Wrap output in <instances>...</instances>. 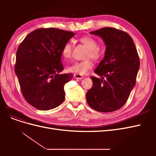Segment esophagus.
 Returning <instances> with one entry per match:
<instances>
[{
  "label": "esophagus",
  "instance_id": "esophagus-1",
  "mask_svg": "<svg viewBox=\"0 0 156 156\" xmlns=\"http://www.w3.org/2000/svg\"><path fill=\"white\" fill-rule=\"evenodd\" d=\"M74 77L77 79H82L83 78H84V76L80 74H77V73H75L74 74Z\"/></svg>",
  "mask_w": 156,
  "mask_h": 156
}]
</instances>
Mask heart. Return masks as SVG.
I'll list each match as a JSON object with an SVG mask.
<instances>
[{
    "mask_svg": "<svg viewBox=\"0 0 156 156\" xmlns=\"http://www.w3.org/2000/svg\"><path fill=\"white\" fill-rule=\"evenodd\" d=\"M80 41L88 49L86 58H90L92 60L98 61L102 57L103 51L100 47L98 46V41L94 37L89 36H83L80 38ZM72 44L71 42H67L64 44L62 49V55L66 59L69 58L72 56ZM93 67V63L90 59L84 60L81 62H76L67 67L68 72L76 73L80 75L86 74Z\"/></svg>",
    "mask_w": 156,
    "mask_h": 156,
    "instance_id": "heart-1",
    "label": "heart"
}]
</instances>
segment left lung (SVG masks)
Returning <instances> with one entry per match:
<instances>
[{
	"instance_id": "8db88e82",
	"label": "left lung",
	"mask_w": 156,
	"mask_h": 156,
	"mask_svg": "<svg viewBox=\"0 0 156 156\" xmlns=\"http://www.w3.org/2000/svg\"><path fill=\"white\" fill-rule=\"evenodd\" d=\"M90 34L100 36L106 48L104 58L94 70L102 79L90 77L93 84L87 101L97 111H115L126 103L135 84L140 66L137 51L131 37L115 28L104 27Z\"/></svg>"
}]
</instances>
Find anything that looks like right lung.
Segmentation results:
<instances>
[{"label":"right lung","mask_w":156,"mask_h":156,"mask_svg":"<svg viewBox=\"0 0 156 156\" xmlns=\"http://www.w3.org/2000/svg\"><path fill=\"white\" fill-rule=\"evenodd\" d=\"M74 35L55 28L38 29L19 45L15 72L23 97L37 109H53L64 101V87L73 74L59 73L64 69L61 52Z\"/></svg>","instance_id":"right-lung-1"}]
</instances>
